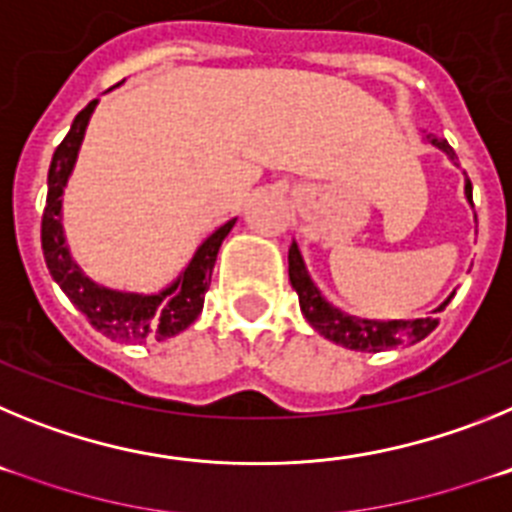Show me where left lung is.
Instances as JSON below:
<instances>
[{"instance_id":"8db88e82","label":"left lung","mask_w":512,"mask_h":512,"mask_svg":"<svg viewBox=\"0 0 512 512\" xmlns=\"http://www.w3.org/2000/svg\"><path fill=\"white\" fill-rule=\"evenodd\" d=\"M425 140L454 161L456 153L446 140L436 138V135L431 133H425ZM464 197H467L469 207H474L472 182H469V179H464ZM289 282H292L297 297H300L302 315H305V320L312 325V328L318 330L320 336L338 343V346L343 348H351V351H364V354H379V351L400 346L402 341H408V343L423 341V338L438 325V320L433 318V315L441 312L443 307L449 305L451 297H454V292H451V295L446 297V300H443L431 315H425V318H415V320L356 318V315H348V312L338 310L336 305H330V302L325 300L323 292L318 289V284L312 282L310 271H307L305 266V259H302L300 246H297L295 241H292V246H289Z\"/></svg>"}]
</instances>
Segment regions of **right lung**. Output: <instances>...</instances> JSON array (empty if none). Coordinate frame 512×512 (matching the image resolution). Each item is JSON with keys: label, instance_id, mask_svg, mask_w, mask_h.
Returning a JSON list of instances; mask_svg holds the SVG:
<instances>
[{"label": "right lung", "instance_id": "add662e5", "mask_svg": "<svg viewBox=\"0 0 512 512\" xmlns=\"http://www.w3.org/2000/svg\"><path fill=\"white\" fill-rule=\"evenodd\" d=\"M99 99L74 117L69 135L56 148L48 169V197L43 212V256L51 271L53 282L63 289V295L74 302L76 310L87 315L89 323L117 343H146L166 341L176 333L187 330L197 320L205 305V292L210 289L212 269H215L217 251L233 230L235 217L210 233L197 246L192 259L184 264L179 277L158 292H128L99 284L87 271L76 264L63 230V192L74 174L76 158L81 151V140L87 135V125L97 110Z\"/></svg>", "mask_w": 512, "mask_h": 512}]
</instances>
